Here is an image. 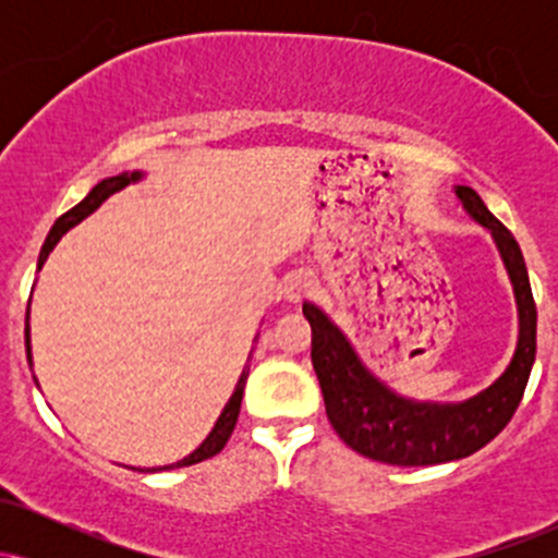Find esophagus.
Instances as JSON below:
<instances>
[{"instance_id":"esophagus-1","label":"esophagus","mask_w":558,"mask_h":558,"mask_svg":"<svg viewBox=\"0 0 558 558\" xmlns=\"http://www.w3.org/2000/svg\"><path fill=\"white\" fill-rule=\"evenodd\" d=\"M312 288H315V280H312L310 272H293L283 280L280 293H283V299L288 301V304H299L301 299L310 296Z\"/></svg>"}]
</instances>
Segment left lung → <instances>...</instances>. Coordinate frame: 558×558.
Segmentation results:
<instances>
[{
  "label": "left lung",
  "instance_id": "1",
  "mask_svg": "<svg viewBox=\"0 0 558 558\" xmlns=\"http://www.w3.org/2000/svg\"><path fill=\"white\" fill-rule=\"evenodd\" d=\"M453 191L472 220L490 230L520 310V341L514 360L490 388L462 403L403 399L364 367L325 312L315 304H304V317L312 325V364L332 430L341 435L345 446L375 462L430 466L457 462L480 451L514 417L533 369L537 310L520 243L504 222L490 215L477 191L470 185H457Z\"/></svg>",
  "mask_w": 558,
  "mask_h": 558
}]
</instances>
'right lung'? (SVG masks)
I'll return each mask as SVG.
<instances>
[{"label":"right lung","mask_w":558,"mask_h":558,"mask_svg":"<svg viewBox=\"0 0 558 558\" xmlns=\"http://www.w3.org/2000/svg\"><path fill=\"white\" fill-rule=\"evenodd\" d=\"M141 172H123V175H114V178H105V181H99L94 185L92 191H88V196L83 198L81 204H75L70 213H65L60 217V220L54 222V228L49 230L47 241H44L41 246V254H38V270L44 267V262H47L49 252L57 246V241L62 239V235L68 233L70 228L78 226V222L83 220V217H88L94 213L96 207H99L101 202H105L107 196H112L114 191L125 189L128 183L138 181ZM257 341V338H254ZM254 351V349H252ZM252 351H248V360H246V367H243V373L239 377V383H235V390L233 396H230V401L226 403V409L220 412V417H217L213 433L204 438V444L196 448L194 453H189V457L181 459V462L170 464V466H151V470H141V472H159V470H175V466H191V464H198L204 462V459L215 457V453H220L222 448H226L230 433H233L235 422H239V412H241V399H243V386H246V377H248V362H252ZM25 354H28V362H31V332H28V312H25Z\"/></svg>","instance_id":"right-lung-1"}]
</instances>
